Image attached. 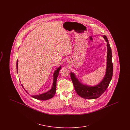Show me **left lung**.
<instances>
[{
  "instance_id": "1",
  "label": "left lung",
  "mask_w": 130,
  "mask_h": 130,
  "mask_svg": "<svg viewBox=\"0 0 130 130\" xmlns=\"http://www.w3.org/2000/svg\"><path fill=\"white\" fill-rule=\"evenodd\" d=\"M103 38L107 42V57L106 74L103 80L99 84L94 86H89L80 83L76 78L75 74L70 73L71 78L73 83L75 91L80 97L85 99H95L100 96L109 86L113 74V65L112 62L111 48L107 37L104 36Z\"/></svg>"
}]
</instances>
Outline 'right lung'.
I'll return each mask as SVG.
<instances>
[{
	"mask_svg": "<svg viewBox=\"0 0 130 130\" xmlns=\"http://www.w3.org/2000/svg\"><path fill=\"white\" fill-rule=\"evenodd\" d=\"M61 68V67L60 66V67L57 68L54 73V74H53V76H54L53 84V86L52 87L51 89L49 90L48 92H47L46 93H43L42 94H40L37 95H31L32 98H35L36 99H38V100H48V99H51V98H52L55 95V94L56 93L57 78L58 77V75L59 74V71H60ZM17 70L18 69V60H17ZM22 85V87L23 88L22 85ZM26 91L27 93H28L27 91Z\"/></svg>",
	"mask_w": 130,
	"mask_h": 130,
	"instance_id": "right-lung-1",
	"label": "right lung"
}]
</instances>
